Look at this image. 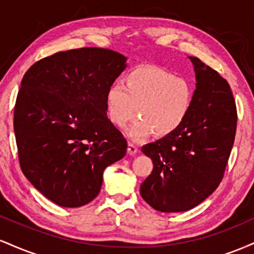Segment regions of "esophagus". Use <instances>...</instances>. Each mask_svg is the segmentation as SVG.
<instances>
[{"label":"esophagus","instance_id":"esophagus-1","mask_svg":"<svg viewBox=\"0 0 254 254\" xmlns=\"http://www.w3.org/2000/svg\"><path fill=\"white\" fill-rule=\"evenodd\" d=\"M127 153L130 154V155H133V154L137 153V145L133 143V142H129V144H127Z\"/></svg>","mask_w":254,"mask_h":254}]
</instances>
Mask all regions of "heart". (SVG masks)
<instances>
[{
  "label": "heart",
  "instance_id": "b5f03b06",
  "mask_svg": "<svg viewBox=\"0 0 254 254\" xmlns=\"http://www.w3.org/2000/svg\"><path fill=\"white\" fill-rule=\"evenodd\" d=\"M193 104V88L188 80L155 66H139L125 76V86L116 81L106 93L107 115L112 123L124 127L137 115L129 130L135 138L154 131L167 136L186 121Z\"/></svg>",
  "mask_w": 254,
  "mask_h": 254
}]
</instances>
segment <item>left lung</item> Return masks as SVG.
I'll use <instances>...</instances> for the list:
<instances>
[{
  "label": "left lung",
  "instance_id": "1",
  "mask_svg": "<svg viewBox=\"0 0 254 254\" xmlns=\"http://www.w3.org/2000/svg\"><path fill=\"white\" fill-rule=\"evenodd\" d=\"M190 60L197 80L190 115L173 133L142 147L154 167L139 193L162 212L190 210L216 190L237 132V105L229 83L199 58Z\"/></svg>",
  "mask_w": 254,
  "mask_h": 254
}]
</instances>
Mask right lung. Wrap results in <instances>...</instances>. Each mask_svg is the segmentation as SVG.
Listing matches in <instances>:
<instances>
[{
  "label": "right lung",
  "instance_id": "add662e5",
  "mask_svg": "<svg viewBox=\"0 0 254 254\" xmlns=\"http://www.w3.org/2000/svg\"><path fill=\"white\" fill-rule=\"evenodd\" d=\"M125 60L109 49H74L38 61L22 77L14 107L20 167L58 205L94 199L105 168L127 154L106 113L107 89Z\"/></svg>",
  "mask_w": 254,
  "mask_h": 254
}]
</instances>
